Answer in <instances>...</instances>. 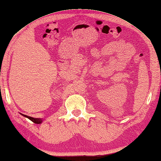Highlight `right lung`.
<instances>
[{
  "instance_id": "obj_1",
  "label": "right lung",
  "mask_w": 161,
  "mask_h": 161,
  "mask_svg": "<svg viewBox=\"0 0 161 161\" xmlns=\"http://www.w3.org/2000/svg\"><path fill=\"white\" fill-rule=\"evenodd\" d=\"M22 115L24 116V117H26L27 118H29L30 120L34 122V123H36V124H40V123H42V119H40V118H34V117L27 116V115H25V114H22Z\"/></svg>"
}]
</instances>
